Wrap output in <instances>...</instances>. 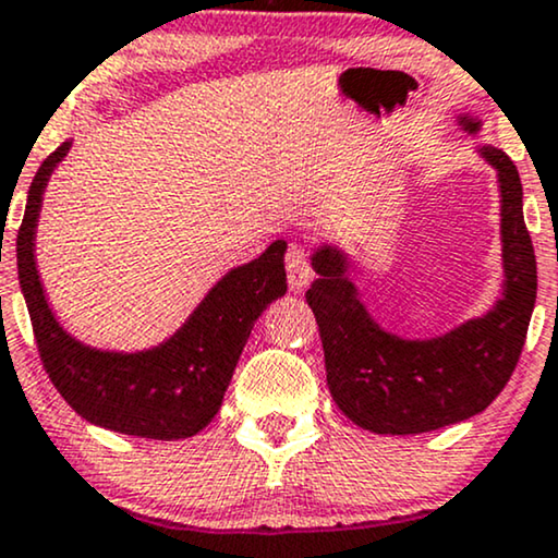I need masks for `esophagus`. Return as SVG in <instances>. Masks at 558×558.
Wrapping results in <instances>:
<instances>
[{
    "instance_id": "obj_1",
    "label": "esophagus",
    "mask_w": 558,
    "mask_h": 558,
    "mask_svg": "<svg viewBox=\"0 0 558 558\" xmlns=\"http://www.w3.org/2000/svg\"><path fill=\"white\" fill-rule=\"evenodd\" d=\"M287 279L292 292H302L313 279V264H310V253L305 245L292 243L287 251Z\"/></svg>"
}]
</instances>
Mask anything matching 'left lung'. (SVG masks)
<instances>
[{"label":"left lung","mask_w":558,"mask_h":558,"mask_svg":"<svg viewBox=\"0 0 558 558\" xmlns=\"http://www.w3.org/2000/svg\"><path fill=\"white\" fill-rule=\"evenodd\" d=\"M461 130L482 122L461 114ZM480 154L500 182L502 296L487 315L425 341H408L368 315L345 277V253L320 245L313 253L317 279L307 305L320 325L325 374L332 400L349 421L372 433L415 436L461 423L487 410L515 372L535 305V253L523 220V184L515 163L495 146Z\"/></svg>","instance_id":"left-lung-1"}]
</instances>
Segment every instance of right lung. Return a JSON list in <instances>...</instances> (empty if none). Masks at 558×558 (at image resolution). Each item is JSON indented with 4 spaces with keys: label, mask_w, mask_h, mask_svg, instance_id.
Instances as JSON below:
<instances>
[{
    "label": "right lung",
    "mask_w": 558,
    "mask_h": 558,
    "mask_svg": "<svg viewBox=\"0 0 558 558\" xmlns=\"http://www.w3.org/2000/svg\"><path fill=\"white\" fill-rule=\"evenodd\" d=\"M69 148L71 141L58 146L35 173L17 233L20 289L43 366L63 400L99 428L156 440L197 436L220 410L253 323L287 292V243L274 241L230 269L169 341L135 353L92 349L56 320L35 266L43 192Z\"/></svg>",
    "instance_id": "obj_1"
}]
</instances>
